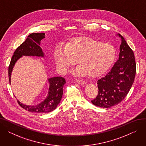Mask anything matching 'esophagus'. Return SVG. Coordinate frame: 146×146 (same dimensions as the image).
Here are the masks:
<instances>
[{"mask_svg":"<svg viewBox=\"0 0 146 146\" xmlns=\"http://www.w3.org/2000/svg\"><path fill=\"white\" fill-rule=\"evenodd\" d=\"M76 82L78 83L79 84H80V85H84V84H86V82L83 80L82 79H76Z\"/></svg>","mask_w":146,"mask_h":146,"instance_id":"34e87169","label":"esophagus"}]
</instances>
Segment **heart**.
<instances>
[{
  "label": "heart",
  "instance_id": "heart-1",
  "mask_svg": "<svg viewBox=\"0 0 146 146\" xmlns=\"http://www.w3.org/2000/svg\"><path fill=\"white\" fill-rule=\"evenodd\" d=\"M117 56L113 45L90 37H74L63 47L58 45L54 52V58L60 72L66 73L76 63L79 66L75 73L92 78L102 74L111 66Z\"/></svg>",
  "mask_w": 146,
  "mask_h": 146
}]
</instances>
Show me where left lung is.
<instances>
[{
	"instance_id": "left-lung-1",
	"label": "left lung",
	"mask_w": 146,
	"mask_h": 146,
	"mask_svg": "<svg viewBox=\"0 0 146 146\" xmlns=\"http://www.w3.org/2000/svg\"><path fill=\"white\" fill-rule=\"evenodd\" d=\"M121 38L119 59L111 70L98 80V94L91 102L94 105L108 108L120 103L131 89L136 73L134 54L124 38Z\"/></svg>"
}]
</instances>
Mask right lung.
Wrapping results in <instances>:
<instances>
[{
    "label": "right lung",
    "mask_w": 146,
    "mask_h": 146,
    "mask_svg": "<svg viewBox=\"0 0 146 146\" xmlns=\"http://www.w3.org/2000/svg\"><path fill=\"white\" fill-rule=\"evenodd\" d=\"M45 38L44 33H33L29 34L26 40L21 44L13 52L8 68L9 80L11 83V73L17 61L22 56L44 57V52L40 47L41 41ZM50 88L48 94L45 100L37 105H26L18 101V104L25 110L37 113H48L54 110L62 98L63 86L66 80L62 77L48 79Z\"/></svg>",
    "instance_id": "1"
}]
</instances>
